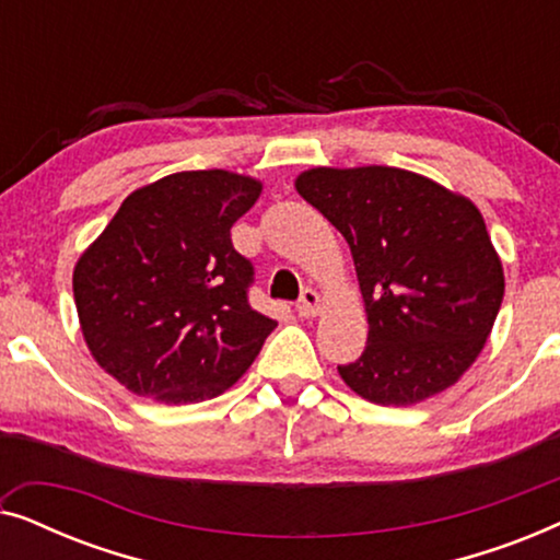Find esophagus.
<instances>
[{"label": "esophagus", "instance_id": "esophagus-1", "mask_svg": "<svg viewBox=\"0 0 560 560\" xmlns=\"http://www.w3.org/2000/svg\"><path fill=\"white\" fill-rule=\"evenodd\" d=\"M320 311H324V301H320V295L316 290H303V298L301 303H298V316L301 318H316L320 316Z\"/></svg>", "mask_w": 560, "mask_h": 560}]
</instances>
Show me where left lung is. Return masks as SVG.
I'll list each match as a JSON object with an SVG mask.
<instances>
[{
    "label": "left lung",
    "instance_id": "8db88e82",
    "mask_svg": "<svg viewBox=\"0 0 560 560\" xmlns=\"http://www.w3.org/2000/svg\"><path fill=\"white\" fill-rule=\"evenodd\" d=\"M295 190L347 240L366 347L339 366L374 405H416L456 385L492 334L504 270L469 198L402 167H311Z\"/></svg>",
    "mask_w": 560,
    "mask_h": 560
}]
</instances>
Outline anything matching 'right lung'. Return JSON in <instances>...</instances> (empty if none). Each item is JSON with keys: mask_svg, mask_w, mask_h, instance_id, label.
Returning <instances> with one entry per match:
<instances>
[{"mask_svg": "<svg viewBox=\"0 0 560 560\" xmlns=\"http://www.w3.org/2000/svg\"><path fill=\"white\" fill-rule=\"evenodd\" d=\"M262 183L183 171L137 188L73 267L83 341L129 393L165 405L226 393L275 326L247 301L234 221Z\"/></svg>", "mask_w": 560, "mask_h": 560, "instance_id": "add662e5", "label": "right lung"}]
</instances>
